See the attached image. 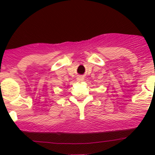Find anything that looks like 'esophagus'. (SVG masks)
Instances as JSON below:
<instances>
[{
  "label": "esophagus",
  "mask_w": 155,
  "mask_h": 155,
  "mask_svg": "<svg viewBox=\"0 0 155 155\" xmlns=\"http://www.w3.org/2000/svg\"><path fill=\"white\" fill-rule=\"evenodd\" d=\"M84 80V78L82 77V76H79V77L77 78V81H83Z\"/></svg>",
  "instance_id": "obj_1"
}]
</instances>
